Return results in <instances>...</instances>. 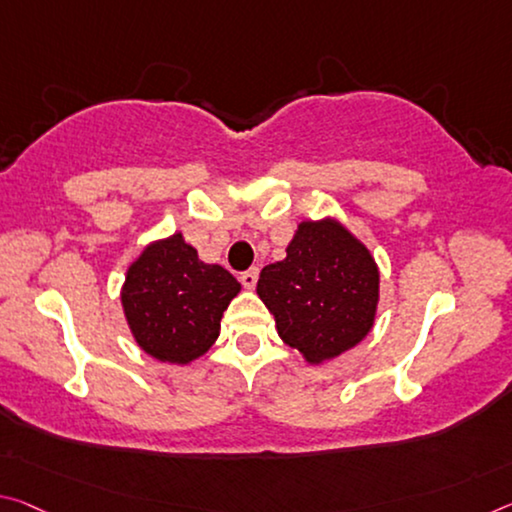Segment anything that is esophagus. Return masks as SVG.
Here are the masks:
<instances>
[{"instance_id":"1","label":"esophagus","mask_w":512,"mask_h":512,"mask_svg":"<svg viewBox=\"0 0 512 512\" xmlns=\"http://www.w3.org/2000/svg\"><path fill=\"white\" fill-rule=\"evenodd\" d=\"M257 278H259V269H255L253 266V269L241 273V285L246 289H253L257 285Z\"/></svg>"}]
</instances>
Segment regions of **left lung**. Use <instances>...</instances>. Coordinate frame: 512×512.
I'll use <instances>...</instances> for the list:
<instances>
[{
	"instance_id": "left-lung-1",
	"label": "left lung",
	"mask_w": 512,
	"mask_h": 512,
	"mask_svg": "<svg viewBox=\"0 0 512 512\" xmlns=\"http://www.w3.org/2000/svg\"><path fill=\"white\" fill-rule=\"evenodd\" d=\"M378 266L335 221L298 225L282 262L264 266L257 294L282 342L307 362L342 355L367 335L378 305Z\"/></svg>"
}]
</instances>
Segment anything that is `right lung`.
Wrapping results in <instances>:
<instances>
[{
    "label": "right lung",
    "instance_id": "right-lung-1",
    "mask_svg": "<svg viewBox=\"0 0 512 512\" xmlns=\"http://www.w3.org/2000/svg\"><path fill=\"white\" fill-rule=\"evenodd\" d=\"M241 291L230 271L205 264L177 232L129 266L123 307L134 339L161 362L186 364L209 351L223 312Z\"/></svg>",
    "mask_w": 512,
    "mask_h": 512
}]
</instances>
